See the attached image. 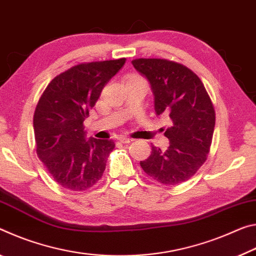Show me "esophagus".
<instances>
[{"instance_id":"1","label":"esophagus","mask_w":256,"mask_h":256,"mask_svg":"<svg viewBox=\"0 0 256 256\" xmlns=\"http://www.w3.org/2000/svg\"><path fill=\"white\" fill-rule=\"evenodd\" d=\"M119 140L122 142V143H130V142H132L134 140L130 137H127V136H120Z\"/></svg>"}]
</instances>
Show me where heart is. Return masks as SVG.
I'll use <instances>...</instances> for the list:
<instances>
[{"label":"heart","instance_id":"1","mask_svg":"<svg viewBox=\"0 0 256 256\" xmlns=\"http://www.w3.org/2000/svg\"><path fill=\"white\" fill-rule=\"evenodd\" d=\"M129 79H142V78L138 77V76H132V77H130Z\"/></svg>","mask_w":256,"mask_h":256}]
</instances>
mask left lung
Segmentation results:
<instances>
[{"instance_id": "obj_1", "label": "left lung", "mask_w": 256, "mask_h": 256, "mask_svg": "<svg viewBox=\"0 0 256 256\" xmlns=\"http://www.w3.org/2000/svg\"><path fill=\"white\" fill-rule=\"evenodd\" d=\"M132 64L148 79L156 116L171 121L164 136L168 148L152 146L140 166L163 185H178L196 174L210 152L216 112L200 79L186 68L163 58H136Z\"/></svg>"}]
</instances>
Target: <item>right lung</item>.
I'll list each match as a JSON object with an SVG mask.
<instances>
[{
	"label": "right lung",
	"instance_id": "obj_1",
	"mask_svg": "<svg viewBox=\"0 0 256 256\" xmlns=\"http://www.w3.org/2000/svg\"><path fill=\"white\" fill-rule=\"evenodd\" d=\"M126 58L74 66L48 84L34 113L37 156L53 179L86 190L102 178L114 148L111 140L87 138L84 121Z\"/></svg>",
	"mask_w": 256,
	"mask_h": 256
}]
</instances>
